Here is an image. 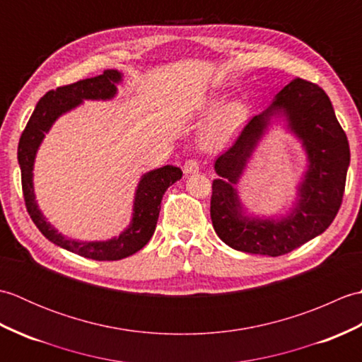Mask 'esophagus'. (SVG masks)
I'll return each instance as SVG.
<instances>
[{"instance_id":"obj_1","label":"esophagus","mask_w":362,"mask_h":362,"mask_svg":"<svg viewBox=\"0 0 362 362\" xmlns=\"http://www.w3.org/2000/svg\"><path fill=\"white\" fill-rule=\"evenodd\" d=\"M183 173L185 174H196V173H199V163H197V160H187L185 161V165H183Z\"/></svg>"}]
</instances>
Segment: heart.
Returning <instances> with one entry per match:
<instances>
[{
  "mask_svg": "<svg viewBox=\"0 0 362 362\" xmlns=\"http://www.w3.org/2000/svg\"><path fill=\"white\" fill-rule=\"evenodd\" d=\"M201 118L210 119L199 136L201 146L205 149H219L241 132L249 119V109L241 101H228L221 105V99L214 98L204 105Z\"/></svg>",
  "mask_w": 362,
  "mask_h": 362,
  "instance_id": "1",
  "label": "heart"
}]
</instances>
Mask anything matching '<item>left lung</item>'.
I'll return each instance as SVG.
<instances>
[{"label": "left lung", "mask_w": 362, "mask_h": 362, "mask_svg": "<svg viewBox=\"0 0 362 362\" xmlns=\"http://www.w3.org/2000/svg\"><path fill=\"white\" fill-rule=\"evenodd\" d=\"M303 144L307 171L296 201L283 217H253L240 204L235 185L274 119ZM350 165L347 136L336 119L332 101L319 86L294 79L276 93L271 105L255 115L235 144L214 161L211 222L214 232L235 250L280 257L324 233L342 204Z\"/></svg>", "instance_id": "1"}]
</instances>
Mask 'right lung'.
Listing matches in <instances>:
<instances>
[{
	"label": "right lung",
	"mask_w": 362,
	"mask_h": 362,
	"mask_svg": "<svg viewBox=\"0 0 362 362\" xmlns=\"http://www.w3.org/2000/svg\"><path fill=\"white\" fill-rule=\"evenodd\" d=\"M121 81L122 74L118 70H105L96 78L83 79L71 83V86L48 91L37 103L18 143V165L21 169L23 194H25L26 209L30 219L34 221V224L46 240L65 250L96 261L122 259L134 255L135 252L143 249L149 243L157 227L161 197L173 183L182 179L180 168L166 165L143 174L135 189L132 221H130L127 228L122 230L119 236L110 238L107 241H79L59 233L56 227H52L46 221L42 210L38 209L34 193L33 171L37 151L56 119L62 117L64 113L76 109L83 101H110L117 96V86Z\"/></svg>",
	"instance_id": "right-lung-1"
}]
</instances>
